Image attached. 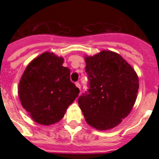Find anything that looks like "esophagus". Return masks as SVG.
I'll use <instances>...</instances> for the list:
<instances>
[{"label": "esophagus", "mask_w": 159, "mask_h": 159, "mask_svg": "<svg viewBox=\"0 0 159 159\" xmlns=\"http://www.w3.org/2000/svg\"><path fill=\"white\" fill-rule=\"evenodd\" d=\"M76 86H77V88H79V90L81 91V84H80L79 82H77V83H76Z\"/></svg>", "instance_id": "1"}]
</instances>
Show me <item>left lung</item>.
Here are the masks:
<instances>
[{
  "label": "left lung",
  "mask_w": 159,
  "mask_h": 159,
  "mask_svg": "<svg viewBox=\"0 0 159 159\" xmlns=\"http://www.w3.org/2000/svg\"><path fill=\"white\" fill-rule=\"evenodd\" d=\"M85 58L88 89L79 97L78 105L91 126L99 130L114 128L133 108L138 76L120 55L111 51Z\"/></svg>",
  "instance_id": "1"
}]
</instances>
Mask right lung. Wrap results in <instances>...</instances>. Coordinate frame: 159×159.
<instances>
[{"mask_svg": "<svg viewBox=\"0 0 159 159\" xmlns=\"http://www.w3.org/2000/svg\"><path fill=\"white\" fill-rule=\"evenodd\" d=\"M63 58L43 53L28 65L19 84L21 105L34 120L43 125L58 122L79 89L70 80Z\"/></svg>", "mask_w": 159, "mask_h": 159, "instance_id": "1", "label": "right lung"}]
</instances>
